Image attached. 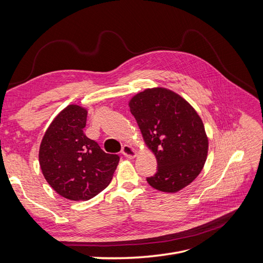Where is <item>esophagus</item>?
I'll use <instances>...</instances> for the list:
<instances>
[{"label": "esophagus", "instance_id": "34e87169", "mask_svg": "<svg viewBox=\"0 0 263 263\" xmlns=\"http://www.w3.org/2000/svg\"><path fill=\"white\" fill-rule=\"evenodd\" d=\"M122 154L127 158H135L137 156V150L130 145H124L122 148Z\"/></svg>", "mask_w": 263, "mask_h": 263}]
</instances>
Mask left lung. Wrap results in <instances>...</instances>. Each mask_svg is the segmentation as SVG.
I'll return each mask as SVG.
<instances>
[{"instance_id": "1", "label": "left lung", "mask_w": 263, "mask_h": 263, "mask_svg": "<svg viewBox=\"0 0 263 263\" xmlns=\"http://www.w3.org/2000/svg\"><path fill=\"white\" fill-rule=\"evenodd\" d=\"M146 146L158 162L147 178L154 189L179 192L201 173L209 151V138L200 115L181 95L165 87L139 92L129 101Z\"/></svg>"}]
</instances>
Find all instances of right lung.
I'll list each match as a JSON object with an SVG mask.
<instances>
[{"label":"right lung","mask_w":263,"mask_h":263,"mask_svg":"<svg viewBox=\"0 0 263 263\" xmlns=\"http://www.w3.org/2000/svg\"><path fill=\"white\" fill-rule=\"evenodd\" d=\"M86 108L68 105L53 118L39 147V164L46 181L59 195L87 201L112 181L119 157L106 154L85 136Z\"/></svg>","instance_id":"obj_1"}]
</instances>
